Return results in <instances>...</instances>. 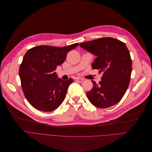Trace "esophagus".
<instances>
[{"label": "esophagus", "instance_id": "1", "mask_svg": "<svg viewBox=\"0 0 152 152\" xmlns=\"http://www.w3.org/2000/svg\"><path fill=\"white\" fill-rule=\"evenodd\" d=\"M76 80L77 82H80V83H82L83 81V78H76Z\"/></svg>", "mask_w": 152, "mask_h": 152}]
</instances>
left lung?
Wrapping results in <instances>:
<instances>
[{
    "instance_id": "1",
    "label": "left lung",
    "mask_w": 152,
    "mask_h": 152,
    "mask_svg": "<svg viewBox=\"0 0 152 152\" xmlns=\"http://www.w3.org/2000/svg\"><path fill=\"white\" fill-rule=\"evenodd\" d=\"M80 47L96 56L92 68L102 73L101 81L86 93L89 101L97 107L105 109L117 104L128 87L132 71L129 51L121 41L104 37L80 44Z\"/></svg>"
}]
</instances>
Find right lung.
Wrapping results in <instances>:
<instances>
[{
	"instance_id": "right-lung-1",
	"label": "right lung",
	"mask_w": 152,
	"mask_h": 152,
	"mask_svg": "<svg viewBox=\"0 0 152 152\" xmlns=\"http://www.w3.org/2000/svg\"><path fill=\"white\" fill-rule=\"evenodd\" d=\"M78 43L64 47L40 45L28 50L20 67L21 86L27 100L40 111L51 112L63 102L72 78L63 80L55 72L67 53Z\"/></svg>"
}]
</instances>
